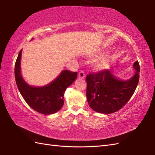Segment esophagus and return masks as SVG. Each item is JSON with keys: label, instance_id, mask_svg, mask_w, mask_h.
I'll list each match as a JSON object with an SVG mask.
<instances>
[{"label": "esophagus", "instance_id": "esophagus-1", "mask_svg": "<svg viewBox=\"0 0 155 155\" xmlns=\"http://www.w3.org/2000/svg\"><path fill=\"white\" fill-rule=\"evenodd\" d=\"M78 77L80 78H85V73L84 71H80L78 72Z\"/></svg>", "mask_w": 155, "mask_h": 155}]
</instances>
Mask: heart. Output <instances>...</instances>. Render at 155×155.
Wrapping results in <instances>:
<instances>
[{"label": "heart", "instance_id": "b5f03b06", "mask_svg": "<svg viewBox=\"0 0 155 155\" xmlns=\"http://www.w3.org/2000/svg\"><path fill=\"white\" fill-rule=\"evenodd\" d=\"M108 64H109V58H108L106 56H103L94 62L93 64L94 68L97 71H101L104 70V69L107 68L108 67Z\"/></svg>", "mask_w": 155, "mask_h": 155}]
</instances>
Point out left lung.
<instances>
[{
  "mask_svg": "<svg viewBox=\"0 0 155 155\" xmlns=\"http://www.w3.org/2000/svg\"><path fill=\"white\" fill-rule=\"evenodd\" d=\"M136 72L127 81L118 79L110 70L89 73L87 76V97L93 110L110 114L120 110L133 96L139 81L140 66L133 64Z\"/></svg>",
  "mask_w": 155,
  "mask_h": 155,
  "instance_id": "1",
  "label": "left lung"
}]
</instances>
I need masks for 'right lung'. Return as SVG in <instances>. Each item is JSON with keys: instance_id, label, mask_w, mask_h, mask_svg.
<instances>
[{"instance_id": "add662e5", "label": "right lung", "mask_w": 155, "mask_h": 155, "mask_svg": "<svg viewBox=\"0 0 155 155\" xmlns=\"http://www.w3.org/2000/svg\"><path fill=\"white\" fill-rule=\"evenodd\" d=\"M21 54L22 50L19 52L15 67L16 83L20 93L29 106L38 113L42 114L57 113L63 106L64 92L77 78V72L62 71L57 78L46 86L31 87L21 76Z\"/></svg>"}]
</instances>
